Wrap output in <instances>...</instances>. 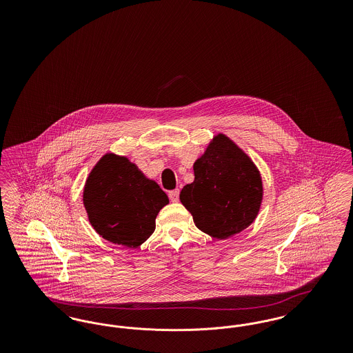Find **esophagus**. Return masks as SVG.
<instances>
[{
	"label": "esophagus",
	"mask_w": 353,
	"mask_h": 353,
	"mask_svg": "<svg viewBox=\"0 0 353 353\" xmlns=\"http://www.w3.org/2000/svg\"><path fill=\"white\" fill-rule=\"evenodd\" d=\"M179 196H180V190L179 189L169 192V200L172 202L179 201Z\"/></svg>",
	"instance_id": "1"
}]
</instances>
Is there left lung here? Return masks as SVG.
Here are the masks:
<instances>
[{
  "label": "left lung",
  "mask_w": 353,
  "mask_h": 353,
  "mask_svg": "<svg viewBox=\"0 0 353 353\" xmlns=\"http://www.w3.org/2000/svg\"><path fill=\"white\" fill-rule=\"evenodd\" d=\"M194 181L180 201L194 225L208 235L226 239L249 228L263 200V183L252 157L225 134L213 136L193 164Z\"/></svg>",
  "instance_id": "left-lung-1"
}]
</instances>
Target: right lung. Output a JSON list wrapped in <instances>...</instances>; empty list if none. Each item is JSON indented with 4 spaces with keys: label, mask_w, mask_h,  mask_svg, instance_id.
Listing matches in <instances>:
<instances>
[{
    "label": "right lung",
    "mask_w": 353,
    "mask_h": 353,
    "mask_svg": "<svg viewBox=\"0 0 353 353\" xmlns=\"http://www.w3.org/2000/svg\"><path fill=\"white\" fill-rule=\"evenodd\" d=\"M168 196L127 156L107 152L91 169L83 188V206L94 230L125 248L144 243L156 229Z\"/></svg>",
    "instance_id": "obj_1"
}]
</instances>
